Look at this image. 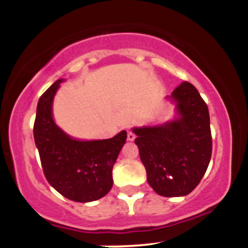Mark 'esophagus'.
Returning a JSON list of instances; mask_svg holds the SVG:
<instances>
[{"label": "esophagus", "mask_w": 248, "mask_h": 248, "mask_svg": "<svg viewBox=\"0 0 248 248\" xmlns=\"http://www.w3.org/2000/svg\"><path fill=\"white\" fill-rule=\"evenodd\" d=\"M127 139L129 140V141H133L134 139H136V136H134V133L132 131H127Z\"/></svg>", "instance_id": "esophagus-1"}]
</instances>
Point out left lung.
<instances>
[{
    "instance_id": "left-lung-1",
    "label": "left lung",
    "mask_w": 248,
    "mask_h": 248,
    "mask_svg": "<svg viewBox=\"0 0 248 248\" xmlns=\"http://www.w3.org/2000/svg\"><path fill=\"white\" fill-rule=\"evenodd\" d=\"M167 99L174 104L170 121L132 131L150 186L159 196L184 197L198 186L211 158L209 109L187 81Z\"/></svg>"
}]
</instances>
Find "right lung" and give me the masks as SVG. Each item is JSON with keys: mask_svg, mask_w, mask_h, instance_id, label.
I'll return each instance as SVG.
<instances>
[{"mask_svg": "<svg viewBox=\"0 0 248 248\" xmlns=\"http://www.w3.org/2000/svg\"><path fill=\"white\" fill-rule=\"evenodd\" d=\"M63 79L44 92L37 104L34 142L47 182L78 202L101 199L112 187V167L127 139L121 131L110 139L80 140L60 128L52 116L55 94Z\"/></svg>", "mask_w": 248, "mask_h": 248, "instance_id": "right-lung-1", "label": "right lung"}]
</instances>
